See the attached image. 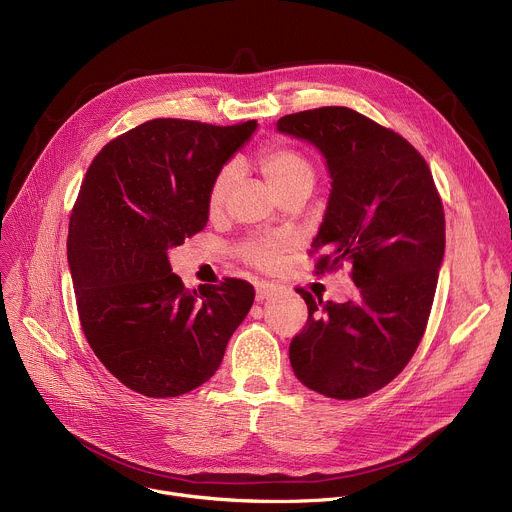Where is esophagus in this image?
<instances>
[{"instance_id": "34e87169", "label": "esophagus", "mask_w": 512, "mask_h": 512, "mask_svg": "<svg viewBox=\"0 0 512 512\" xmlns=\"http://www.w3.org/2000/svg\"><path fill=\"white\" fill-rule=\"evenodd\" d=\"M273 287L271 285H267V283H259L257 285V289H255V300L257 302H263V300H267V298H271L273 296Z\"/></svg>"}]
</instances>
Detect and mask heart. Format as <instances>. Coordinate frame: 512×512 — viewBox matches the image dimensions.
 <instances>
[{"mask_svg": "<svg viewBox=\"0 0 512 512\" xmlns=\"http://www.w3.org/2000/svg\"><path fill=\"white\" fill-rule=\"evenodd\" d=\"M259 168L277 194L298 184H314V168L308 158L294 148H285V145H271V148L263 150L259 156ZM235 180L237 164H229L216 174L208 192V208L212 212L221 210ZM243 255L259 267H269L277 261V245L253 239L243 247Z\"/></svg>", "mask_w": 512, "mask_h": 512, "instance_id": "b5f03b06", "label": "heart"}]
</instances>
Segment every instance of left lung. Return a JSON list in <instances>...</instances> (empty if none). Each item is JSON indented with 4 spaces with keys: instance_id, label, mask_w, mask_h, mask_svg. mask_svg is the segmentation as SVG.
Masks as SVG:
<instances>
[{
    "instance_id": "obj_1",
    "label": "left lung",
    "mask_w": 512,
    "mask_h": 512,
    "mask_svg": "<svg viewBox=\"0 0 512 512\" xmlns=\"http://www.w3.org/2000/svg\"><path fill=\"white\" fill-rule=\"evenodd\" d=\"M277 131L324 156L330 196L312 247L318 269L352 267L344 304L314 300L289 344L300 383L332 399H360L389 385L417 350L446 249V218L431 172L399 133L348 107L285 115Z\"/></svg>"
}]
</instances>
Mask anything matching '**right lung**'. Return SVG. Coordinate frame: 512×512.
<instances>
[{
	"label": "right lung",
	"instance_id": "add662e5",
	"mask_svg": "<svg viewBox=\"0 0 512 512\" xmlns=\"http://www.w3.org/2000/svg\"><path fill=\"white\" fill-rule=\"evenodd\" d=\"M255 129L152 119L109 141L87 170L68 267L93 352L135 393L166 399L206 383L253 306L243 279L186 289L168 251L206 227L210 186Z\"/></svg>",
	"mask_w": 512,
	"mask_h": 512
}]
</instances>
